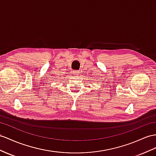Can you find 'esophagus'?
I'll return each mask as SVG.
<instances>
[{
    "label": "esophagus",
    "mask_w": 156,
    "mask_h": 156,
    "mask_svg": "<svg viewBox=\"0 0 156 156\" xmlns=\"http://www.w3.org/2000/svg\"><path fill=\"white\" fill-rule=\"evenodd\" d=\"M80 73V72H79V70H74V75H78V74Z\"/></svg>",
    "instance_id": "34e87169"
}]
</instances>
